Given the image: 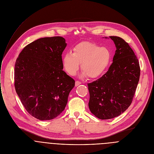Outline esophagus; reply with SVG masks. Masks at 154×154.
<instances>
[{
    "instance_id": "esophagus-1",
    "label": "esophagus",
    "mask_w": 154,
    "mask_h": 154,
    "mask_svg": "<svg viewBox=\"0 0 154 154\" xmlns=\"http://www.w3.org/2000/svg\"><path fill=\"white\" fill-rule=\"evenodd\" d=\"M80 84H81V82H79V81H78V80H76V81H75V86H77L78 85H80Z\"/></svg>"
}]
</instances>
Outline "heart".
<instances>
[{
  "mask_svg": "<svg viewBox=\"0 0 154 154\" xmlns=\"http://www.w3.org/2000/svg\"><path fill=\"white\" fill-rule=\"evenodd\" d=\"M112 60V53L108 48L90 42H82L74 48V53L65 54L63 66L69 75H74L82 64L83 75L90 79L99 77L108 69Z\"/></svg>",
  "mask_w": 154,
  "mask_h": 154,
  "instance_id": "heart-1",
  "label": "heart"
}]
</instances>
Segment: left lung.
Instances as JSON below:
<instances>
[{"label": "left lung", "instance_id": "1", "mask_svg": "<svg viewBox=\"0 0 154 154\" xmlns=\"http://www.w3.org/2000/svg\"><path fill=\"white\" fill-rule=\"evenodd\" d=\"M116 48L113 63L100 78L88 83L89 108L100 119H109L124 113L133 100L140 80V67L128 44L119 36H109Z\"/></svg>", "mask_w": 154, "mask_h": 154}]
</instances>
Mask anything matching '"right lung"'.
<instances>
[{
  "label": "right lung",
  "mask_w": 154,
  "mask_h": 154,
  "mask_svg": "<svg viewBox=\"0 0 154 154\" xmlns=\"http://www.w3.org/2000/svg\"><path fill=\"white\" fill-rule=\"evenodd\" d=\"M61 36L39 38L19 54L14 67L16 91L27 112L39 120L55 118L64 110L75 80L64 71Z\"/></svg>",
  "instance_id": "right-lung-1"
}]
</instances>
